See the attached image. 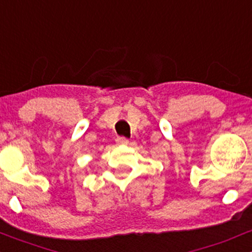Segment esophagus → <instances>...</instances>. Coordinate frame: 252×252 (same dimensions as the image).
Wrapping results in <instances>:
<instances>
[{"instance_id":"esophagus-1","label":"esophagus","mask_w":252,"mask_h":252,"mask_svg":"<svg viewBox=\"0 0 252 252\" xmlns=\"http://www.w3.org/2000/svg\"><path fill=\"white\" fill-rule=\"evenodd\" d=\"M117 144L118 145H127L128 144V139L125 137H118L117 138Z\"/></svg>"}]
</instances>
